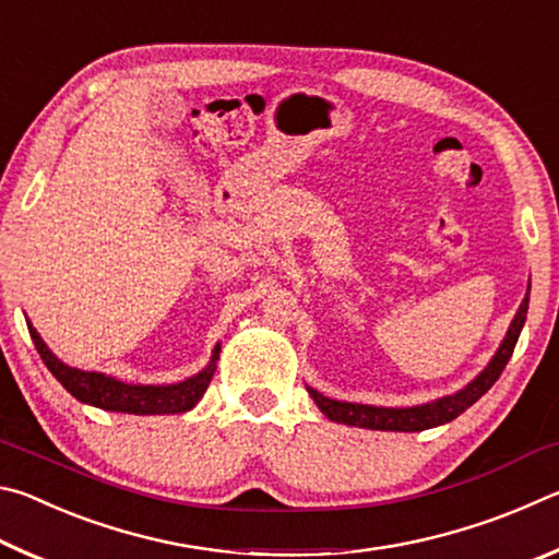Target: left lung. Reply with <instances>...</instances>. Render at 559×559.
Wrapping results in <instances>:
<instances>
[{
  "label": "left lung",
  "mask_w": 559,
  "mask_h": 559,
  "mask_svg": "<svg viewBox=\"0 0 559 559\" xmlns=\"http://www.w3.org/2000/svg\"><path fill=\"white\" fill-rule=\"evenodd\" d=\"M527 296L520 302L518 316L513 323H510L508 335L503 340V345L496 353V357L490 359V365L480 372L476 380H473L466 390H461L451 396H443V400H437L431 404H421V406H409V409H384V406H370V404H349V402H337L330 400V396H323L316 390L308 392L313 396L318 409L323 412L328 419H333L337 424H347V427H362V429H380V431H424L431 427H439V424H447L451 419H456L459 414L468 409L473 402H478L490 386L496 384L500 372L506 370L510 355H513L515 343L520 337V330L525 325V316H527Z\"/></svg>",
  "instance_id": "obj_1"
}]
</instances>
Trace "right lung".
<instances>
[{
    "label": "right lung",
    "instance_id": "add662e5",
    "mask_svg": "<svg viewBox=\"0 0 559 559\" xmlns=\"http://www.w3.org/2000/svg\"><path fill=\"white\" fill-rule=\"evenodd\" d=\"M29 335L34 340L36 349H39L44 365L49 367L51 374L75 396V400L100 406V409H108V412L179 414V412L192 409V406L202 400L206 386H210L216 359H219V345H216L212 362L206 365V370L189 377L185 382L167 384V386L126 384L100 372H83V370H75V367L63 365L61 359L44 345V340L32 328V323H29Z\"/></svg>",
    "mask_w": 559,
    "mask_h": 559
}]
</instances>
